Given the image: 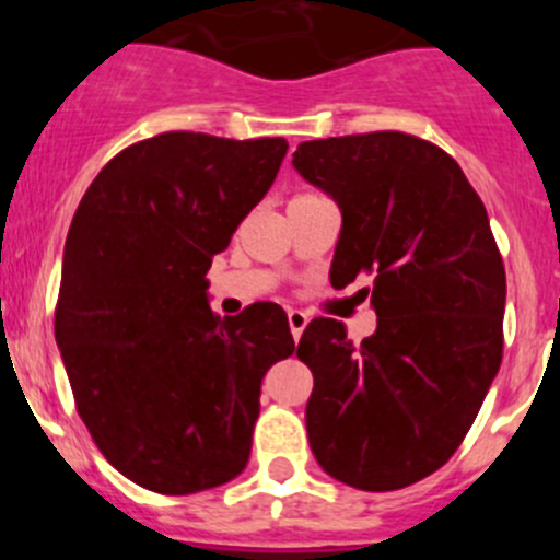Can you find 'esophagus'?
I'll return each instance as SVG.
<instances>
[{
  "label": "esophagus",
  "instance_id": "34e87169",
  "mask_svg": "<svg viewBox=\"0 0 560 560\" xmlns=\"http://www.w3.org/2000/svg\"><path fill=\"white\" fill-rule=\"evenodd\" d=\"M287 322H290L292 338H295V341H298V338L303 336V330H306L308 314L301 312V308H290V312H287Z\"/></svg>",
  "mask_w": 560,
  "mask_h": 560
}]
</instances>
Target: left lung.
Segmentation results:
<instances>
[{"instance_id": "left-lung-1", "label": "left lung", "mask_w": 560, "mask_h": 560, "mask_svg": "<svg viewBox=\"0 0 560 560\" xmlns=\"http://www.w3.org/2000/svg\"><path fill=\"white\" fill-rule=\"evenodd\" d=\"M292 165L341 208L330 284L371 276L376 332L354 343L338 319L308 322L312 453L338 482L385 493L442 468L504 354V259L460 165L417 135L306 140Z\"/></svg>"}]
</instances>
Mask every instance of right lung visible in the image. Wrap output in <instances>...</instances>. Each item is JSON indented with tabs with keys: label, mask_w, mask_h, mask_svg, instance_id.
Here are the masks:
<instances>
[{
	"label": "right lung",
	"mask_w": 560,
	"mask_h": 560,
	"mask_svg": "<svg viewBox=\"0 0 560 560\" xmlns=\"http://www.w3.org/2000/svg\"><path fill=\"white\" fill-rule=\"evenodd\" d=\"M287 149L154 135L118 151L72 217L56 343L83 425L140 488L189 495L246 468L262 376L295 341L276 303L219 319L206 273Z\"/></svg>",
	"instance_id": "add662e5"
}]
</instances>
